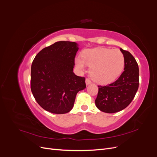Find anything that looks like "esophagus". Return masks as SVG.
Masks as SVG:
<instances>
[{
  "label": "esophagus",
  "mask_w": 157,
  "mask_h": 157,
  "mask_svg": "<svg viewBox=\"0 0 157 157\" xmlns=\"http://www.w3.org/2000/svg\"><path fill=\"white\" fill-rule=\"evenodd\" d=\"M91 83H92L91 80H90L89 78H86V85H89V84H90Z\"/></svg>",
  "instance_id": "1"
}]
</instances>
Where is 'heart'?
Listing matches in <instances>:
<instances>
[{
	"label": "heart",
	"mask_w": 157,
	"mask_h": 157,
	"mask_svg": "<svg viewBox=\"0 0 157 157\" xmlns=\"http://www.w3.org/2000/svg\"><path fill=\"white\" fill-rule=\"evenodd\" d=\"M82 58L77 57L75 62L77 67L84 71L87 65L91 67L90 75L95 82L107 84L120 77L124 67L125 59L118 50L96 48L84 50Z\"/></svg>",
	"instance_id": "b5f03b06"
}]
</instances>
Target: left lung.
<instances>
[{
    "instance_id": "1",
    "label": "left lung",
    "mask_w": 157,
    "mask_h": 157,
    "mask_svg": "<svg viewBox=\"0 0 157 157\" xmlns=\"http://www.w3.org/2000/svg\"><path fill=\"white\" fill-rule=\"evenodd\" d=\"M125 63L123 73L115 82L107 86H98L96 105L101 111L117 113L125 109L132 102L139 87V67L129 52L120 48Z\"/></svg>"
}]
</instances>
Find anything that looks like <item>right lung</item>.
Instances as JSON below:
<instances>
[{"mask_svg":"<svg viewBox=\"0 0 157 157\" xmlns=\"http://www.w3.org/2000/svg\"><path fill=\"white\" fill-rule=\"evenodd\" d=\"M78 50L75 42L59 41L35 56L31 65V89L44 110L55 114L69 112L77 94L86 88L85 78L73 73Z\"/></svg>","mask_w":157,"mask_h":157,"instance_id":"right-lung-1","label":"right lung"}]
</instances>
